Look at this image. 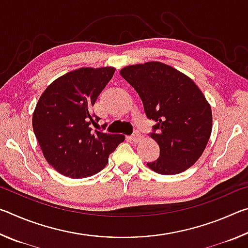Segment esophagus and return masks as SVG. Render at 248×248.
I'll use <instances>...</instances> for the list:
<instances>
[{
	"instance_id": "esophagus-1",
	"label": "esophagus",
	"mask_w": 248,
	"mask_h": 248,
	"mask_svg": "<svg viewBox=\"0 0 248 248\" xmlns=\"http://www.w3.org/2000/svg\"><path fill=\"white\" fill-rule=\"evenodd\" d=\"M141 138H142L141 132L139 131V130H136V131H134V133L132 134V136L130 137V140L133 141V142H138V141L141 139Z\"/></svg>"
}]
</instances>
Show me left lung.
<instances>
[{
    "instance_id": "1",
    "label": "left lung",
    "mask_w": 248,
    "mask_h": 248,
    "mask_svg": "<svg viewBox=\"0 0 248 248\" xmlns=\"http://www.w3.org/2000/svg\"><path fill=\"white\" fill-rule=\"evenodd\" d=\"M120 74L155 123L150 136L157 142L159 156L148 166L162 175L189 169L203 153L212 129L211 107L202 92L191 78L162 62L125 66Z\"/></svg>"
}]
</instances>
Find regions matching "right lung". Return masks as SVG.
Listing matches in <instances>:
<instances>
[{
  "instance_id": "obj_1",
  "label": "right lung",
  "mask_w": 248,
  "mask_h": 248,
  "mask_svg": "<svg viewBox=\"0 0 248 248\" xmlns=\"http://www.w3.org/2000/svg\"><path fill=\"white\" fill-rule=\"evenodd\" d=\"M115 70L81 68L66 73L50 84L36 105L32 128L44 156L66 177L97 174L124 140L123 134L92 130L99 120L92 107Z\"/></svg>"
}]
</instances>
